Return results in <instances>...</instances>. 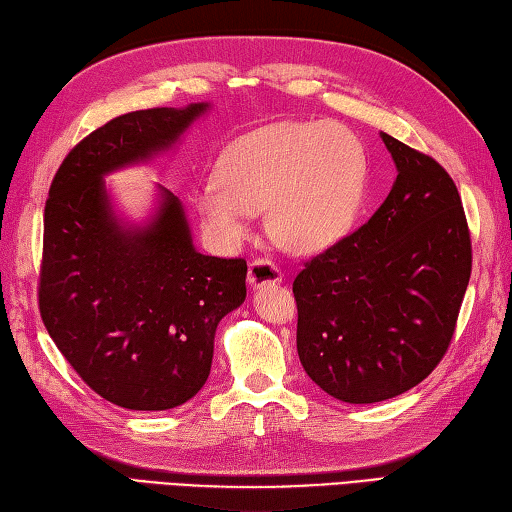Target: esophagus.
Returning a JSON list of instances; mask_svg holds the SVG:
<instances>
[{"label": "esophagus", "mask_w": 512, "mask_h": 512, "mask_svg": "<svg viewBox=\"0 0 512 512\" xmlns=\"http://www.w3.org/2000/svg\"><path fill=\"white\" fill-rule=\"evenodd\" d=\"M247 280L252 287H263L271 283H280V280H283V274H280V267L276 263H271V260L254 258L252 263H249Z\"/></svg>", "instance_id": "34e87169"}]
</instances>
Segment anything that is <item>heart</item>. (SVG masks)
<instances>
[{
    "instance_id": "obj_1",
    "label": "heart",
    "mask_w": 512,
    "mask_h": 512,
    "mask_svg": "<svg viewBox=\"0 0 512 512\" xmlns=\"http://www.w3.org/2000/svg\"><path fill=\"white\" fill-rule=\"evenodd\" d=\"M362 139L333 121H287L243 134L196 192L205 227L227 245L249 234L256 212L289 252L314 254L349 232L367 192Z\"/></svg>"
}]
</instances>
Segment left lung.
<instances>
[{"label": "left lung", "mask_w": 512, "mask_h": 512, "mask_svg": "<svg viewBox=\"0 0 512 512\" xmlns=\"http://www.w3.org/2000/svg\"><path fill=\"white\" fill-rule=\"evenodd\" d=\"M398 176L356 232L294 278L296 344L307 375L349 404L395 398L440 364L473 269L471 232L451 176L389 137Z\"/></svg>", "instance_id": "8db88e82"}]
</instances>
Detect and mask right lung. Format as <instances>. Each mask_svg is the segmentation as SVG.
<instances>
[{
	"label": "right lung",
	"instance_id": "right-lung-1",
	"mask_svg": "<svg viewBox=\"0 0 512 512\" xmlns=\"http://www.w3.org/2000/svg\"><path fill=\"white\" fill-rule=\"evenodd\" d=\"M207 110L121 114L59 165L44 210L39 314L88 387L132 411H165L201 391L218 322L245 300V258L192 247L183 207L163 190L154 221L123 229L103 174L150 159Z\"/></svg>",
	"mask_w": 512,
	"mask_h": 512
}]
</instances>
